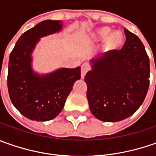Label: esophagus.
I'll return each instance as SVG.
<instances>
[{
  "label": "esophagus",
  "mask_w": 156,
  "mask_h": 156,
  "mask_svg": "<svg viewBox=\"0 0 156 156\" xmlns=\"http://www.w3.org/2000/svg\"><path fill=\"white\" fill-rule=\"evenodd\" d=\"M90 69V67L88 66V64L87 63H83L82 65H81V77L83 78L85 75L87 74V72Z\"/></svg>",
  "instance_id": "1"
}]
</instances>
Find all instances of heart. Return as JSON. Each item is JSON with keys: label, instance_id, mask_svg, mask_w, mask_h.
<instances>
[{"label": "heart", "instance_id": "b5f03b06", "mask_svg": "<svg viewBox=\"0 0 156 156\" xmlns=\"http://www.w3.org/2000/svg\"><path fill=\"white\" fill-rule=\"evenodd\" d=\"M111 33H112V30L109 27H102L99 29L95 34L96 39L99 41L107 40L105 46L108 50L115 49L121 46L123 41V35L120 32Z\"/></svg>", "mask_w": 156, "mask_h": 156}]
</instances>
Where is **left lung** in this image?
Wrapping results in <instances>:
<instances>
[{
	"instance_id": "left-lung-1",
	"label": "left lung",
	"mask_w": 156,
	"mask_h": 156,
	"mask_svg": "<svg viewBox=\"0 0 156 156\" xmlns=\"http://www.w3.org/2000/svg\"><path fill=\"white\" fill-rule=\"evenodd\" d=\"M126 41L117 50L92 60L85 75L90 110L102 122H120L131 116L147 95L149 87V58L141 41L124 28Z\"/></svg>"
}]
</instances>
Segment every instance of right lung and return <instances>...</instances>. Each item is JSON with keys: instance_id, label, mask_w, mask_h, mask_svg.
<instances>
[{"instance_id": "add662e5", "label": "right lung", "mask_w": 156, "mask_h": 156, "mask_svg": "<svg viewBox=\"0 0 156 156\" xmlns=\"http://www.w3.org/2000/svg\"><path fill=\"white\" fill-rule=\"evenodd\" d=\"M60 21L47 20L21 35L10 53L8 88L12 103L30 120L46 122L62 110L81 68L61 69L47 75H36L31 69V54L39 38L61 30Z\"/></svg>"}]
</instances>
